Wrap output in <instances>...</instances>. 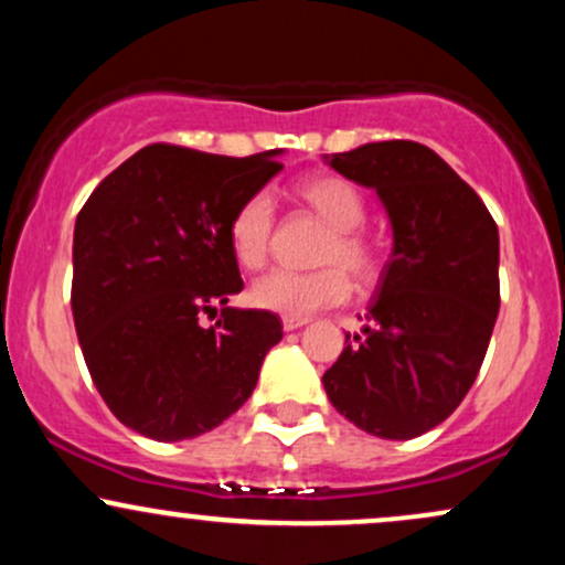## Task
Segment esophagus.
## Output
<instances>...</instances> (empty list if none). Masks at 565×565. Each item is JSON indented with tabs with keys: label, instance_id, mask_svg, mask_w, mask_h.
Wrapping results in <instances>:
<instances>
[{
	"label": "esophagus",
	"instance_id": "34e87169",
	"mask_svg": "<svg viewBox=\"0 0 565 565\" xmlns=\"http://www.w3.org/2000/svg\"><path fill=\"white\" fill-rule=\"evenodd\" d=\"M281 323H284V332H295V329L305 327V323H308V319H291V316H284Z\"/></svg>",
	"mask_w": 565,
	"mask_h": 565
}]
</instances>
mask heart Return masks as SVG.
I'll return each mask as SVG.
<instances>
[{"label":"heart","mask_w":565,"mask_h":565,"mask_svg":"<svg viewBox=\"0 0 565 565\" xmlns=\"http://www.w3.org/2000/svg\"><path fill=\"white\" fill-rule=\"evenodd\" d=\"M295 196L329 228V236L323 238L319 257H316V263L323 268L310 270V274L270 270L252 284L249 297L257 308L291 316V319H308L316 310L348 300L347 269L361 287L372 281L377 276L380 257L374 244L359 231L366 220V204L348 180L332 178V174L302 180ZM270 231H274V206L265 193H255L236 206L228 223V244L242 268H263L268 260ZM342 267L347 269L342 271Z\"/></svg>","instance_id":"obj_1"}]
</instances>
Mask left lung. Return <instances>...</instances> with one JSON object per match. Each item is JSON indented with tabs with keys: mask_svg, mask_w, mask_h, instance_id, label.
<instances>
[{
	"mask_svg": "<svg viewBox=\"0 0 565 565\" xmlns=\"http://www.w3.org/2000/svg\"><path fill=\"white\" fill-rule=\"evenodd\" d=\"M323 159L377 191L393 228L364 329L345 337L323 391L361 430L417 438L462 404L483 364L499 313L497 223L478 193L419 142H366Z\"/></svg>",
	"mask_w": 565,
	"mask_h": 565,
	"instance_id": "obj_1",
	"label": "left lung"
}]
</instances>
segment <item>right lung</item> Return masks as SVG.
<instances>
[{"mask_svg":"<svg viewBox=\"0 0 565 565\" xmlns=\"http://www.w3.org/2000/svg\"><path fill=\"white\" fill-rule=\"evenodd\" d=\"M276 157L278 148L233 159L146 146L76 217V337L97 393L140 436L170 444L217 427L244 406L284 337L270 310L225 305L244 289L231 215L281 172ZM217 303L221 319L201 328Z\"/></svg>","mask_w":565,"mask_h":565,"instance_id":"obj_1","label":"right lung"}]
</instances>
